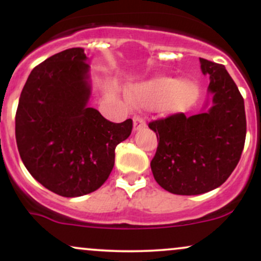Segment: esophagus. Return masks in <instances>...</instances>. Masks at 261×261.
<instances>
[{
    "label": "esophagus",
    "instance_id": "esophagus-1",
    "mask_svg": "<svg viewBox=\"0 0 261 261\" xmlns=\"http://www.w3.org/2000/svg\"><path fill=\"white\" fill-rule=\"evenodd\" d=\"M145 126H146V121L142 116H140V115L134 116V130L135 131L141 130V128H143Z\"/></svg>",
    "mask_w": 261,
    "mask_h": 261
}]
</instances>
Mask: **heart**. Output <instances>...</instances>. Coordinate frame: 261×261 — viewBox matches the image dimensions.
Here are the masks:
<instances>
[{
    "mask_svg": "<svg viewBox=\"0 0 261 261\" xmlns=\"http://www.w3.org/2000/svg\"><path fill=\"white\" fill-rule=\"evenodd\" d=\"M199 86L193 81L179 82L172 77H155L134 86L130 98L136 106L151 107L160 101L161 109L170 113L184 112L199 98Z\"/></svg>",
    "mask_w": 261,
    "mask_h": 261,
    "instance_id": "b5f03b06",
    "label": "heart"
}]
</instances>
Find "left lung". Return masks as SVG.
Instances as JSON below:
<instances>
[{
    "mask_svg": "<svg viewBox=\"0 0 261 261\" xmlns=\"http://www.w3.org/2000/svg\"><path fill=\"white\" fill-rule=\"evenodd\" d=\"M200 64L210 76L211 108L148 124L160 136L152 173L164 190L176 195H199L222 185L241 160L247 135L244 99L226 67L201 58Z\"/></svg>",
    "mask_w": 261,
    "mask_h": 261,
    "instance_id": "1",
    "label": "left lung"
}]
</instances>
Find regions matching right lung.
I'll return each mask as SVG.
<instances>
[{
    "label": "right lung",
    "instance_id": "add662e5",
    "mask_svg": "<svg viewBox=\"0 0 261 261\" xmlns=\"http://www.w3.org/2000/svg\"><path fill=\"white\" fill-rule=\"evenodd\" d=\"M82 47L55 54L33 68L20 93L16 141L35 180L65 197L99 189L112 173L115 147L133 120H107L89 108V65Z\"/></svg>",
    "mask_w": 261,
    "mask_h": 261
}]
</instances>
